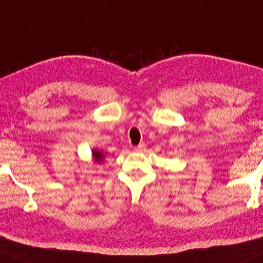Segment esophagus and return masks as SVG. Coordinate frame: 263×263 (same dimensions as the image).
<instances>
[{
    "label": "esophagus",
    "instance_id": "34e87169",
    "mask_svg": "<svg viewBox=\"0 0 263 263\" xmlns=\"http://www.w3.org/2000/svg\"><path fill=\"white\" fill-rule=\"evenodd\" d=\"M144 151H145V145L143 144V143H142V144H138L137 147L135 148V152H137V153H142V152H144Z\"/></svg>",
    "mask_w": 263,
    "mask_h": 263
}]
</instances>
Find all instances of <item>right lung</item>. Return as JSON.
Wrapping results in <instances>:
<instances>
[{
    "mask_svg": "<svg viewBox=\"0 0 263 263\" xmlns=\"http://www.w3.org/2000/svg\"><path fill=\"white\" fill-rule=\"evenodd\" d=\"M92 156H93V159H95V161L98 162V164L104 160V155H103V153L97 151V149L92 151Z\"/></svg>",
    "mask_w": 263,
    "mask_h": 263,
    "instance_id": "1",
    "label": "right lung"
}]
</instances>
